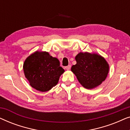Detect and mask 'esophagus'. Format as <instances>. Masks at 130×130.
<instances>
[{"instance_id":"obj_1","label":"esophagus","mask_w":130,"mask_h":130,"mask_svg":"<svg viewBox=\"0 0 130 130\" xmlns=\"http://www.w3.org/2000/svg\"><path fill=\"white\" fill-rule=\"evenodd\" d=\"M70 68H71V66L70 65H68V66H66L65 67V69H66V70H70Z\"/></svg>"}]
</instances>
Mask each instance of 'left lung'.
Returning a JSON list of instances; mask_svg holds the SVG:
<instances>
[{"label":"left lung","instance_id":"left-lung-1","mask_svg":"<svg viewBox=\"0 0 130 130\" xmlns=\"http://www.w3.org/2000/svg\"><path fill=\"white\" fill-rule=\"evenodd\" d=\"M76 64L71 70L80 83L86 89H93L105 80L109 65L100 55L80 53L75 57Z\"/></svg>","mask_w":130,"mask_h":130}]
</instances>
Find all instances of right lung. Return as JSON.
<instances>
[{
  "label": "right lung",
  "instance_id": "add662e5",
  "mask_svg": "<svg viewBox=\"0 0 130 130\" xmlns=\"http://www.w3.org/2000/svg\"><path fill=\"white\" fill-rule=\"evenodd\" d=\"M23 67L30 85L41 92L48 91L56 86L64 72L59 60L47 52L36 51L26 58Z\"/></svg>",
  "mask_w": 130,
  "mask_h": 130
}]
</instances>
